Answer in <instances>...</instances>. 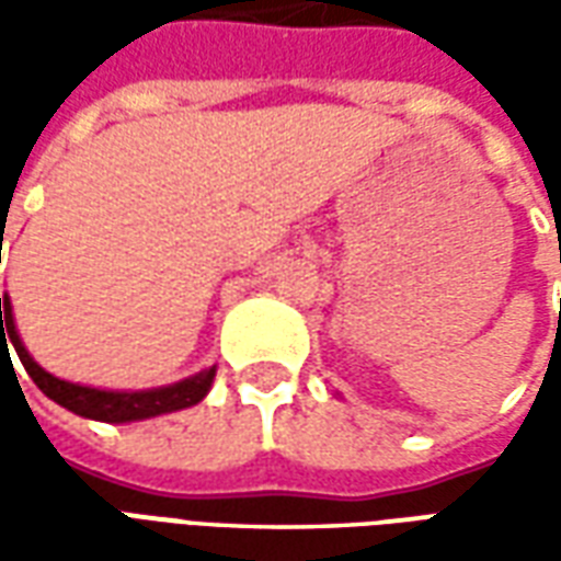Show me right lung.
Returning <instances> with one entry per match:
<instances>
[{"label":"right lung","mask_w":561,"mask_h":561,"mask_svg":"<svg viewBox=\"0 0 561 561\" xmlns=\"http://www.w3.org/2000/svg\"><path fill=\"white\" fill-rule=\"evenodd\" d=\"M9 340H4V333ZM0 345L2 352L8 348V342L14 345L20 364L26 366L30 378L38 385L44 397H50L56 405H62L68 412L80 414V417H90V421H104V423H131V421H147V417H159V414L180 412V409H192L197 402L204 400L213 388V378H216V366L201 369L195 376L183 378V381H173L164 388H149V390H102V388H87V385H75L66 378L50 376L47 369L35 364V357L26 352V345L20 340L18 324H14V312H11V297L2 294L0 297Z\"/></svg>","instance_id":"add662e5"}]
</instances>
